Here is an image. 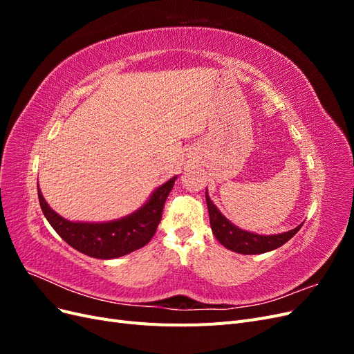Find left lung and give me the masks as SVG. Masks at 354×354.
I'll use <instances>...</instances> for the list:
<instances>
[{
  "label": "left lung",
  "mask_w": 354,
  "mask_h": 354,
  "mask_svg": "<svg viewBox=\"0 0 354 354\" xmlns=\"http://www.w3.org/2000/svg\"><path fill=\"white\" fill-rule=\"evenodd\" d=\"M207 205H208V214H209V224L214 236L217 241L230 251L251 255V254H263L269 252L276 248H279L283 243H286L291 239L294 234L301 229L303 224H299L295 229L277 233V234H259L252 232H246L243 229H239L234 226L232 221H229L223 214L218 211V208L214 205L212 201L208 196V192H205Z\"/></svg>",
  "instance_id": "8db88e82"
}]
</instances>
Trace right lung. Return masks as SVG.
Instances as JSON below:
<instances>
[{
    "label": "right lung",
    "mask_w": 354,
    "mask_h": 354,
    "mask_svg": "<svg viewBox=\"0 0 354 354\" xmlns=\"http://www.w3.org/2000/svg\"><path fill=\"white\" fill-rule=\"evenodd\" d=\"M176 180L177 177L174 176L162 186L156 187L145 205L137 211L122 218L104 223H82L63 218L50 208L39 187L38 199L51 227L72 248L94 259L111 260L140 250L152 239L162 217L164 203Z\"/></svg>",
    "instance_id": "add662e5"
}]
</instances>
